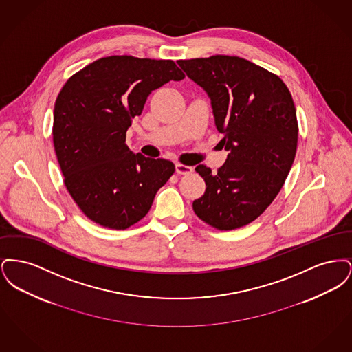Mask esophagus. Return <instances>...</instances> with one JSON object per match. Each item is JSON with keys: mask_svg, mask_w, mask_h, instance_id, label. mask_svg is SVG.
Wrapping results in <instances>:
<instances>
[{"mask_svg": "<svg viewBox=\"0 0 352 352\" xmlns=\"http://www.w3.org/2000/svg\"><path fill=\"white\" fill-rule=\"evenodd\" d=\"M175 171L178 174L186 175V174H190L192 171V168L191 166H186V165H182V164H175Z\"/></svg>", "mask_w": 352, "mask_h": 352, "instance_id": "obj_1", "label": "esophagus"}]
</instances>
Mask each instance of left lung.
<instances>
[{
    "mask_svg": "<svg viewBox=\"0 0 352 352\" xmlns=\"http://www.w3.org/2000/svg\"><path fill=\"white\" fill-rule=\"evenodd\" d=\"M178 65L210 98L228 151L218 173L203 164L195 168L206 191L192 203L194 212L221 231L247 226L277 197L293 165L298 125L292 95L277 75L239 56Z\"/></svg>",
    "mask_w": 352,
    "mask_h": 352,
    "instance_id": "8db88e82",
    "label": "left lung"
}]
</instances>
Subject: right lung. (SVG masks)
<instances>
[{"mask_svg":"<svg viewBox=\"0 0 352 352\" xmlns=\"http://www.w3.org/2000/svg\"><path fill=\"white\" fill-rule=\"evenodd\" d=\"M184 78L173 60L113 55L65 84L54 107L52 140L68 192L87 218L125 230L149 212L175 166L134 154L126 131L154 89Z\"/></svg>","mask_w":352,"mask_h":352,"instance_id":"1","label":"right lung"}]
</instances>
